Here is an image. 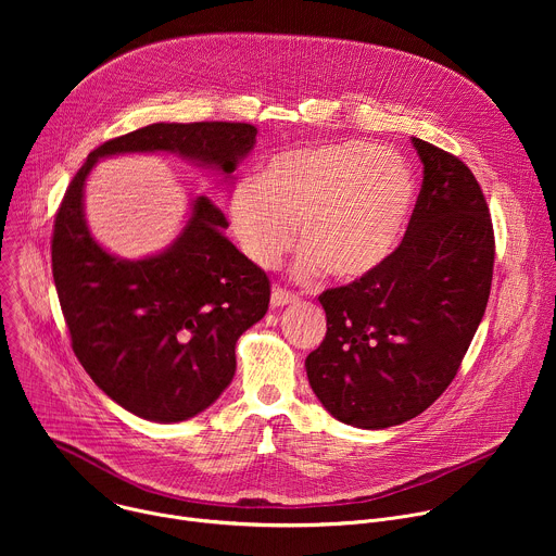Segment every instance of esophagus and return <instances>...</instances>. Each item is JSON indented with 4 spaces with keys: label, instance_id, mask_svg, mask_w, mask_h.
<instances>
[{
    "label": "esophagus",
    "instance_id": "esophagus-1",
    "mask_svg": "<svg viewBox=\"0 0 556 556\" xmlns=\"http://www.w3.org/2000/svg\"><path fill=\"white\" fill-rule=\"evenodd\" d=\"M296 301V294H292L290 290H286V288H273V294H270V305L273 307H283V305H288V303H294Z\"/></svg>",
    "mask_w": 556,
    "mask_h": 556
}]
</instances>
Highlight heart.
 <instances>
[{
	"instance_id": "b5f03b06",
	"label": "heart",
	"mask_w": 556,
	"mask_h": 556,
	"mask_svg": "<svg viewBox=\"0 0 556 556\" xmlns=\"http://www.w3.org/2000/svg\"><path fill=\"white\" fill-rule=\"evenodd\" d=\"M414 195L412 169L395 151L361 140L309 142L275 153L257 182L237 185L230 222L249 260L264 268L290 249L296 224V273L324 270L348 283L399 247Z\"/></svg>"
}]
</instances>
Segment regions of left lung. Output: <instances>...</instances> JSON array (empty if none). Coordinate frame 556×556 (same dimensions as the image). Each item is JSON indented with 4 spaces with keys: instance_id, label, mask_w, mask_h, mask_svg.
I'll use <instances>...</instances> for the list:
<instances>
[{
    "instance_id": "1",
    "label": "left lung",
    "mask_w": 556,
    "mask_h": 556,
    "mask_svg": "<svg viewBox=\"0 0 556 556\" xmlns=\"http://www.w3.org/2000/svg\"><path fill=\"white\" fill-rule=\"evenodd\" d=\"M412 142L425 172L403 242L367 277L319 296L328 332L305 358L316 399L358 429L403 425L440 399L491 294L495 235L482 187L453 153Z\"/></svg>"
}]
</instances>
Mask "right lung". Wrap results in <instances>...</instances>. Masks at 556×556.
Listing matches in <instances>:
<instances>
[{
	"label": "right lung",
	"mask_w": 556,
	"mask_h": 556,
	"mask_svg": "<svg viewBox=\"0 0 556 556\" xmlns=\"http://www.w3.org/2000/svg\"><path fill=\"white\" fill-rule=\"evenodd\" d=\"M249 123H153L97 147L54 217L52 277L72 350L114 403L153 422L211 407L235 376V343L268 309L270 281L228 242L206 195L176 242L144 260L110 255L92 237L84 187L101 157L172 151L230 178L255 147Z\"/></svg>",
	"instance_id": "obj_1"
}]
</instances>
